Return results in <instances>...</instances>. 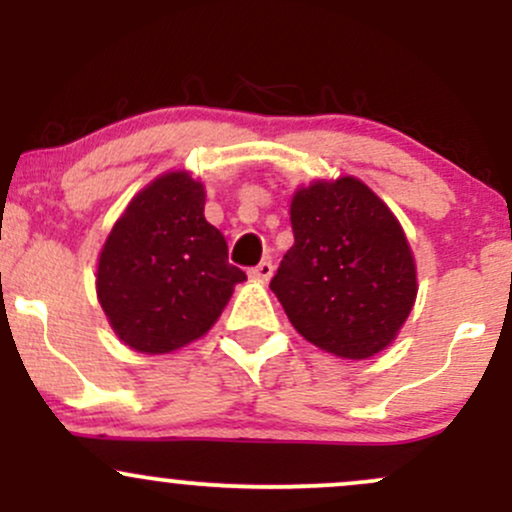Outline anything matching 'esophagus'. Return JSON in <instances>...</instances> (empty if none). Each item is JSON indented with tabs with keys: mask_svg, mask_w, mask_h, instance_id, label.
Here are the masks:
<instances>
[{
	"mask_svg": "<svg viewBox=\"0 0 512 512\" xmlns=\"http://www.w3.org/2000/svg\"><path fill=\"white\" fill-rule=\"evenodd\" d=\"M250 274L255 276V279L267 281L269 276L274 274V264H272V260H262L260 264H257V267H252V272H250Z\"/></svg>",
	"mask_w": 512,
	"mask_h": 512,
	"instance_id": "esophagus-1",
	"label": "esophagus"
}]
</instances>
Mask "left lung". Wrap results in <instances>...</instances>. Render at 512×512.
Here are the masks:
<instances>
[{"instance_id": "8db88e82", "label": "left lung", "mask_w": 512, "mask_h": 512, "mask_svg": "<svg viewBox=\"0 0 512 512\" xmlns=\"http://www.w3.org/2000/svg\"><path fill=\"white\" fill-rule=\"evenodd\" d=\"M293 248L272 276L291 325L342 358L383 351L416 298V267L392 211L356 178L315 182L291 202Z\"/></svg>"}]
</instances>
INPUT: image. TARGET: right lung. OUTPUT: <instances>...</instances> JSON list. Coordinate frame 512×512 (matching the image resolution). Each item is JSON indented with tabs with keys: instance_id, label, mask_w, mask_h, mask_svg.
<instances>
[{
	"instance_id": "add662e5",
	"label": "right lung",
	"mask_w": 512,
	"mask_h": 512,
	"mask_svg": "<svg viewBox=\"0 0 512 512\" xmlns=\"http://www.w3.org/2000/svg\"><path fill=\"white\" fill-rule=\"evenodd\" d=\"M243 269L204 219V187L168 173L129 202L98 260V301L113 330L142 354H168L202 337L226 308Z\"/></svg>"
}]
</instances>
